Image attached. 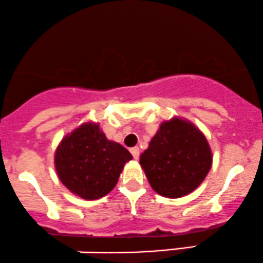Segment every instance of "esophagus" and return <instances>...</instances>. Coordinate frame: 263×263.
<instances>
[{"instance_id": "esophagus-1", "label": "esophagus", "mask_w": 263, "mask_h": 263, "mask_svg": "<svg viewBox=\"0 0 263 263\" xmlns=\"http://www.w3.org/2000/svg\"><path fill=\"white\" fill-rule=\"evenodd\" d=\"M129 152H131L132 156H134V158H138V156H140V148L138 147H132L131 149H129Z\"/></svg>"}]
</instances>
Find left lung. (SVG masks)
I'll use <instances>...</instances> for the list:
<instances>
[{
  "label": "left lung",
  "mask_w": 263,
  "mask_h": 263,
  "mask_svg": "<svg viewBox=\"0 0 263 263\" xmlns=\"http://www.w3.org/2000/svg\"><path fill=\"white\" fill-rule=\"evenodd\" d=\"M140 163L158 195L177 198L200 186L211 168L212 154L200 129L174 118L160 126Z\"/></svg>",
  "instance_id": "obj_1"
}]
</instances>
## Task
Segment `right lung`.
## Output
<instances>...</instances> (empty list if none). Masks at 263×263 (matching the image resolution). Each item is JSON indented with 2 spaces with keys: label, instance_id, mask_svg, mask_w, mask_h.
<instances>
[{
  "label": "right lung",
  "instance_id": "add662e5",
  "mask_svg": "<svg viewBox=\"0 0 263 263\" xmlns=\"http://www.w3.org/2000/svg\"><path fill=\"white\" fill-rule=\"evenodd\" d=\"M132 155L112 142L96 123H85L66 136L54 155L61 182L85 200L103 197L116 186Z\"/></svg>",
  "mask_w": 263,
  "mask_h": 263
}]
</instances>
